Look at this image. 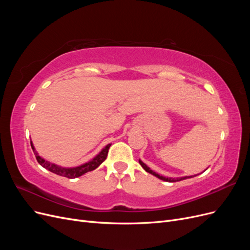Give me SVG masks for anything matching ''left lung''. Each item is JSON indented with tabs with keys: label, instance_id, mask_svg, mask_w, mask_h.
<instances>
[{
	"label": "left lung",
	"instance_id": "1",
	"mask_svg": "<svg viewBox=\"0 0 250 250\" xmlns=\"http://www.w3.org/2000/svg\"><path fill=\"white\" fill-rule=\"evenodd\" d=\"M139 163H140V165L142 166V167L144 168V170H145L146 172H148V173H150V174H152V175H154L155 177L160 178V179H162V180H164V181H168V183H175V181H180V180H184V179H187V178H192V177H194V176H197V175H198V174H196V175H194V176H184V177H176V178L166 177V176L160 175V174L154 172L153 170H151V169L148 167V166H147L146 164H144L141 160H139ZM207 169H208V168H207ZM207 169H206V170H207ZM206 170H204V171H206Z\"/></svg>",
	"mask_w": 250,
	"mask_h": 250
}]
</instances>
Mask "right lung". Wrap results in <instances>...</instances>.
Returning <instances> with one entry per match:
<instances>
[{"label": "right lung", "mask_w": 250, "mask_h": 250, "mask_svg": "<svg viewBox=\"0 0 250 250\" xmlns=\"http://www.w3.org/2000/svg\"><path fill=\"white\" fill-rule=\"evenodd\" d=\"M111 146V144H108V145L105 146L99 153H98L93 160L88 161L87 163L82 164L80 166H77V167H71V168H66V167H62V166L56 165L54 163H51L47 160H44L43 157L40 156V154L37 153V151L35 150L34 146H33V143L31 141V147L33 149V152L35 154V157L39 164L43 167L44 169H47L53 173L57 174V175L60 176H63V177H67V178H76L79 177L83 174H85L89 171H93L96 168L99 167V166L106 160L107 157V153H108V149Z\"/></svg>", "instance_id": "obj_1"}]
</instances>
